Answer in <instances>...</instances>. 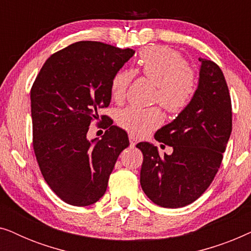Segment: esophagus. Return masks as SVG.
Here are the masks:
<instances>
[{
    "label": "esophagus",
    "mask_w": 251,
    "mask_h": 251,
    "mask_svg": "<svg viewBox=\"0 0 251 251\" xmlns=\"http://www.w3.org/2000/svg\"><path fill=\"white\" fill-rule=\"evenodd\" d=\"M129 140H130V145H131L132 147L136 145L137 142H138V139H137L133 135H129Z\"/></svg>",
    "instance_id": "esophagus-1"
}]
</instances>
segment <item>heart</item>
<instances>
[{"label": "heart", "mask_w": 251, "mask_h": 251, "mask_svg": "<svg viewBox=\"0 0 251 251\" xmlns=\"http://www.w3.org/2000/svg\"><path fill=\"white\" fill-rule=\"evenodd\" d=\"M137 70L156 85L155 100L173 114L183 112L190 105L197 89L195 75L177 51L162 46L145 48L137 59ZM133 73L119 70L111 80V94L114 100L126 97ZM163 121L157 107L144 108L131 105L116 114V122L121 128L133 135H146Z\"/></svg>", "instance_id": "1"}]
</instances>
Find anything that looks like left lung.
Instances as JSON below:
<instances>
[{"instance_id": "obj_1", "label": "left lung", "mask_w": 251, "mask_h": 251, "mask_svg": "<svg viewBox=\"0 0 251 251\" xmlns=\"http://www.w3.org/2000/svg\"><path fill=\"white\" fill-rule=\"evenodd\" d=\"M199 61L198 87L190 105L154 135L157 142L173 147V153L161 156L153 144H137L144 155V193L163 208L185 207L204 193L232 132L231 98L224 74L214 61Z\"/></svg>"}]
</instances>
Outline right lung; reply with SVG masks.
Wrapping results in <instances>:
<instances>
[{"mask_svg":"<svg viewBox=\"0 0 251 251\" xmlns=\"http://www.w3.org/2000/svg\"><path fill=\"white\" fill-rule=\"evenodd\" d=\"M135 54L95 41L71 44L49 57L30 90L33 146L44 180L68 204H94L107 188L125 130L106 123L101 139L87 133L111 102V80ZM104 120V118H101Z\"/></svg>","mask_w":251,"mask_h":251,"instance_id":"right-lung-1","label":"right lung"}]
</instances>
